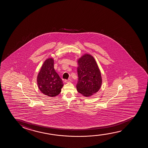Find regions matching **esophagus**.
<instances>
[{"instance_id": "esophagus-1", "label": "esophagus", "mask_w": 148, "mask_h": 148, "mask_svg": "<svg viewBox=\"0 0 148 148\" xmlns=\"http://www.w3.org/2000/svg\"><path fill=\"white\" fill-rule=\"evenodd\" d=\"M71 79H68V80H65V82L66 83H68V82H71Z\"/></svg>"}]
</instances>
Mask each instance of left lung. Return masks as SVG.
Returning <instances> with one entry per match:
<instances>
[{"mask_svg":"<svg viewBox=\"0 0 148 148\" xmlns=\"http://www.w3.org/2000/svg\"><path fill=\"white\" fill-rule=\"evenodd\" d=\"M78 64L77 91L86 97L93 95L99 90L102 83L97 62L92 56L85 54L78 60Z\"/></svg>","mask_w":148,"mask_h":148,"instance_id":"8db88e82","label":"left lung"}]
</instances>
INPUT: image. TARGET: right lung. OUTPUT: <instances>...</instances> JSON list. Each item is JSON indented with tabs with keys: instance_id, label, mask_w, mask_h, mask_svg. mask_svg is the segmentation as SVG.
I'll list each match as a JSON object with an SVG mask.
<instances>
[{
	"instance_id": "1",
	"label": "right lung",
	"mask_w": 148,
	"mask_h": 148,
	"mask_svg": "<svg viewBox=\"0 0 148 148\" xmlns=\"http://www.w3.org/2000/svg\"><path fill=\"white\" fill-rule=\"evenodd\" d=\"M53 62L52 58L46 60L37 78L39 89L45 95L51 97L58 95L64 85L62 80L55 71Z\"/></svg>"
}]
</instances>
